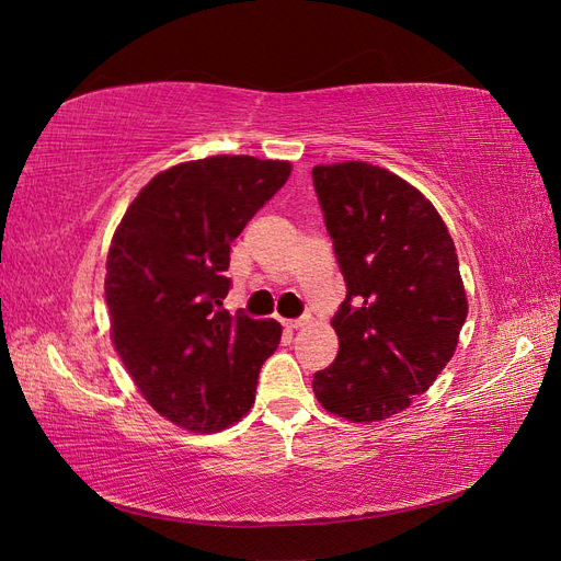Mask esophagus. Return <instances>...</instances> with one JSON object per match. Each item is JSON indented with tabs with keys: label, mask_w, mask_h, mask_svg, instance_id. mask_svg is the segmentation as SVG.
Listing matches in <instances>:
<instances>
[{
	"label": "esophagus",
	"mask_w": 561,
	"mask_h": 561,
	"mask_svg": "<svg viewBox=\"0 0 561 561\" xmlns=\"http://www.w3.org/2000/svg\"><path fill=\"white\" fill-rule=\"evenodd\" d=\"M280 322H283V328H287V330H299L304 325H309L311 316H304V318H297V320H280Z\"/></svg>",
	"instance_id": "esophagus-1"
}]
</instances>
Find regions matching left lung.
<instances>
[{
  "mask_svg": "<svg viewBox=\"0 0 561 561\" xmlns=\"http://www.w3.org/2000/svg\"><path fill=\"white\" fill-rule=\"evenodd\" d=\"M313 186L348 290L313 393L346 421H383L426 393L458 346L468 299L456 248L433 203L386 168L316 165Z\"/></svg>",
  "mask_w": 561,
  "mask_h": 561,
  "instance_id": "8db88e82",
  "label": "left lung"
}]
</instances>
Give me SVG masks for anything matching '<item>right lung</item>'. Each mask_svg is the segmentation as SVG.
<instances>
[{"instance_id": "right-lung-1", "label": "right lung", "mask_w": 561, "mask_h": 561, "mask_svg": "<svg viewBox=\"0 0 561 561\" xmlns=\"http://www.w3.org/2000/svg\"><path fill=\"white\" fill-rule=\"evenodd\" d=\"M290 173V161L243 154L171 165L142 186L112 236V344L142 398L184 431L241 421L280 344L274 318L229 316L222 299L231 243Z\"/></svg>"}]
</instances>
